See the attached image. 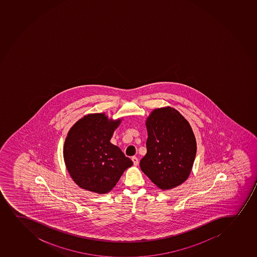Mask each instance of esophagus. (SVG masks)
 Listing matches in <instances>:
<instances>
[{"instance_id":"1","label":"esophagus","mask_w":257,"mask_h":257,"mask_svg":"<svg viewBox=\"0 0 257 257\" xmlns=\"http://www.w3.org/2000/svg\"><path fill=\"white\" fill-rule=\"evenodd\" d=\"M132 160H133V165L134 166H137L138 165V158L136 157V156H133V157H132Z\"/></svg>"}]
</instances>
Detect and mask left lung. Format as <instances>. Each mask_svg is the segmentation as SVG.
I'll return each instance as SVG.
<instances>
[{
    "mask_svg": "<svg viewBox=\"0 0 257 257\" xmlns=\"http://www.w3.org/2000/svg\"><path fill=\"white\" fill-rule=\"evenodd\" d=\"M147 154L140 167L155 185L166 190L185 182L196 155V140L188 120L175 108L153 111L146 121Z\"/></svg>",
    "mask_w": 257,
    "mask_h": 257,
    "instance_id": "left-lung-1",
    "label": "left lung"
}]
</instances>
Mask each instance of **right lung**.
I'll return each mask as SVG.
<instances>
[{
  "label": "right lung",
  "instance_id": "right-lung-1",
  "mask_svg": "<svg viewBox=\"0 0 257 257\" xmlns=\"http://www.w3.org/2000/svg\"><path fill=\"white\" fill-rule=\"evenodd\" d=\"M119 122L108 120L104 113H93L84 116L69 130L64 143V162L80 188L107 193L133 166L130 158L110 143Z\"/></svg>",
  "mask_w": 257,
  "mask_h": 257
}]
</instances>
